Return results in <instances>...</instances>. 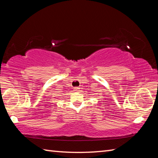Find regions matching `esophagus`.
I'll return each mask as SVG.
<instances>
[{
	"instance_id": "obj_1",
	"label": "esophagus",
	"mask_w": 158,
	"mask_h": 158,
	"mask_svg": "<svg viewBox=\"0 0 158 158\" xmlns=\"http://www.w3.org/2000/svg\"><path fill=\"white\" fill-rule=\"evenodd\" d=\"M79 89H80V88H78V87H75V88H74V91L77 92V91H79Z\"/></svg>"
}]
</instances>
